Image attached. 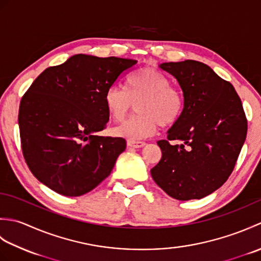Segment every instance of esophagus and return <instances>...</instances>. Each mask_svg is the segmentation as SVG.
Masks as SVG:
<instances>
[{
	"instance_id": "obj_1",
	"label": "esophagus",
	"mask_w": 261,
	"mask_h": 261,
	"mask_svg": "<svg viewBox=\"0 0 261 261\" xmlns=\"http://www.w3.org/2000/svg\"><path fill=\"white\" fill-rule=\"evenodd\" d=\"M126 145H127V147H130V148H136V149H138V148L145 147V146H146V142H143V141H131V140H127Z\"/></svg>"
}]
</instances>
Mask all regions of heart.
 Instances as JSON below:
<instances>
[{"label":"heart","instance_id":"obj_1","mask_svg":"<svg viewBox=\"0 0 261 261\" xmlns=\"http://www.w3.org/2000/svg\"><path fill=\"white\" fill-rule=\"evenodd\" d=\"M105 108L111 119L125 120L137 104L139 115L116 126L114 134L131 141L153 136L158 125L169 126L178 121L184 111V95L163 71L147 66L132 74L125 83V91L110 87L104 95Z\"/></svg>","mask_w":261,"mask_h":261}]
</instances>
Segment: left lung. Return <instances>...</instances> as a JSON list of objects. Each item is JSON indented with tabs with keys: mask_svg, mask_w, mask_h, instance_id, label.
<instances>
[{
	"mask_svg": "<svg viewBox=\"0 0 261 261\" xmlns=\"http://www.w3.org/2000/svg\"><path fill=\"white\" fill-rule=\"evenodd\" d=\"M184 95V111L157 142L162 159L150 170L154 182L178 201L199 199L229 178L247 137V119L234 87L196 60L163 63ZM177 140L179 145H170Z\"/></svg>",
	"mask_w": 261,
	"mask_h": 261,
	"instance_id": "left-lung-1",
	"label": "left lung"
}]
</instances>
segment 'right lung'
<instances>
[{"label":"right lung","mask_w":261,"mask_h":261,"mask_svg":"<svg viewBox=\"0 0 261 261\" xmlns=\"http://www.w3.org/2000/svg\"><path fill=\"white\" fill-rule=\"evenodd\" d=\"M135 59L74 55L45 69L21 99V147L31 173L64 196L94 190L125 150L123 138L99 137L110 115L104 95Z\"/></svg>","instance_id":"right-lung-1"}]
</instances>
